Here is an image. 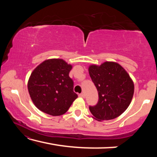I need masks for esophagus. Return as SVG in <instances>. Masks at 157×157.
I'll list each match as a JSON object with an SVG mask.
<instances>
[{
	"label": "esophagus",
	"mask_w": 157,
	"mask_h": 157,
	"mask_svg": "<svg viewBox=\"0 0 157 157\" xmlns=\"http://www.w3.org/2000/svg\"><path fill=\"white\" fill-rule=\"evenodd\" d=\"M79 97H80V98H84L85 97V95H84V94H83V93H82V94H79Z\"/></svg>",
	"instance_id": "1"
}]
</instances>
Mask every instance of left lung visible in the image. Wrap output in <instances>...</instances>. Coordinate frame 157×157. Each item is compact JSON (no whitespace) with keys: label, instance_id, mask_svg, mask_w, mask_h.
I'll list each match as a JSON object with an SVG mask.
<instances>
[{"label":"left lung","instance_id":"left-lung-1","mask_svg":"<svg viewBox=\"0 0 157 157\" xmlns=\"http://www.w3.org/2000/svg\"><path fill=\"white\" fill-rule=\"evenodd\" d=\"M90 77L98 92V102L89 106L93 118L98 121L112 120L121 115L131 103L134 85L127 71L112 62L91 65Z\"/></svg>","mask_w":157,"mask_h":157}]
</instances>
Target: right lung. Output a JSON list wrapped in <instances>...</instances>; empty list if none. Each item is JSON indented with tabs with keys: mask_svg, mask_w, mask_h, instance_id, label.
Instances as JSON below:
<instances>
[{
	"mask_svg": "<svg viewBox=\"0 0 157 157\" xmlns=\"http://www.w3.org/2000/svg\"><path fill=\"white\" fill-rule=\"evenodd\" d=\"M72 66L62 59H47L31 73L28 83L34 105L43 112L61 116L68 110L77 98L73 81L69 77Z\"/></svg>",
	"mask_w": 157,
	"mask_h": 157,
	"instance_id": "obj_1",
	"label": "right lung"
}]
</instances>
